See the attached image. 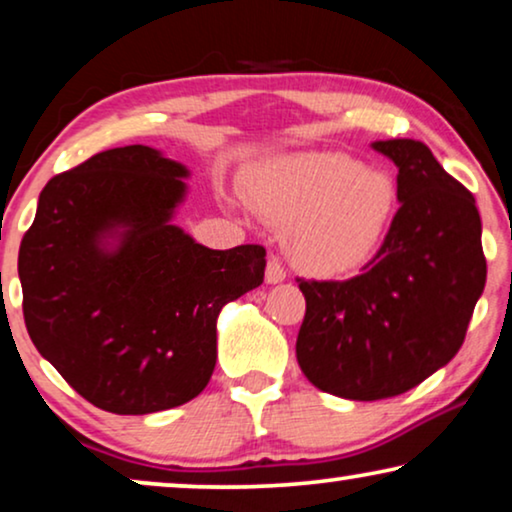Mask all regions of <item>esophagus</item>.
I'll list each match as a JSON object with an SVG mask.
<instances>
[{
    "label": "esophagus",
    "mask_w": 512,
    "mask_h": 512,
    "mask_svg": "<svg viewBox=\"0 0 512 512\" xmlns=\"http://www.w3.org/2000/svg\"><path fill=\"white\" fill-rule=\"evenodd\" d=\"M286 279V270L282 268V263L277 258H270L268 265H265V282L268 284H279Z\"/></svg>",
    "instance_id": "obj_1"
}]
</instances>
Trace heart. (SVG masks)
<instances>
[{
    "label": "heart",
    "mask_w": 512,
    "mask_h": 512,
    "mask_svg": "<svg viewBox=\"0 0 512 512\" xmlns=\"http://www.w3.org/2000/svg\"><path fill=\"white\" fill-rule=\"evenodd\" d=\"M244 195L284 228L291 263L314 277H342L373 261L401 202L394 174L335 151L272 160L251 174Z\"/></svg>",
    "instance_id": "b5f03b06"
}]
</instances>
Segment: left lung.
<instances>
[{
  "instance_id": "left-lung-1",
  "label": "left lung",
  "mask_w": 512,
  "mask_h": 512,
  "mask_svg": "<svg viewBox=\"0 0 512 512\" xmlns=\"http://www.w3.org/2000/svg\"><path fill=\"white\" fill-rule=\"evenodd\" d=\"M373 149L398 167L401 207L387 240L347 282L298 279L307 303L300 370L349 401L405 394L447 366L487 279L473 193L424 142L387 139Z\"/></svg>"
}]
</instances>
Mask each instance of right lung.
<instances>
[{
  "instance_id": "add662e5",
  "label": "right lung",
  "mask_w": 512,
  "mask_h": 512,
  "mask_svg": "<svg viewBox=\"0 0 512 512\" xmlns=\"http://www.w3.org/2000/svg\"><path fill=\"white\" fill-rule=\"evenodd\" d=\"M188 174L151 146L97 153L48 181L20 242L34 347L114 415L198 396L216 366L223 305L263 284V247L216 251L174 226Z\"/></svg>"
}]
</instances>
